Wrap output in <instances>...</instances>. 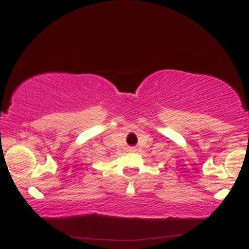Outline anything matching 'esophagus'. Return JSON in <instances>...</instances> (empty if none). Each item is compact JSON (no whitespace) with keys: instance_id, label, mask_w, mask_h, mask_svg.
Masks as SVG:
<instances>
[{"instance_id":"obj_1","label":"esophagus","mask_w":249,"mask_h":249,"mask_svg":"<svg viewBox=\"0 0 249 249\" xmlns=\"http://www.w3.org/2000/svg\"><path fill=\"white\" fill-rule=\"evenodd\" d=\"M128 151H135L134 147H129V148H128Z\"/></svg>"}]
</instances>
